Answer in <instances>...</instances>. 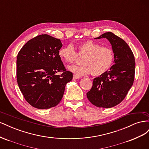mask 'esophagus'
Wrapping results in <instances>:
<instances>
[{
  "mask_svg": "<svg viewBox=\"0 0 149 149\" xmlns=\"http://www.w3.org/2000/svg\"><path fill=\"white\" fill-rule=\"evenodd\" d=\"M79 78H80L79 76H76V75H73V79H79Z\"/></svg>",
  "mask_w": 149,
  "mask_h": 149,
  "instance_id": "1",
  "label": "esophagus"
}]
</instances>
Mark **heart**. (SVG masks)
I'll list each match as a JSON object with an SVG mask.
<instances>
[{"mask_svg":"<svg viewBox=\"0 0 149 149\" xmlns=\"http://www.w3.org/2000/svg\"><path fill=\"white\" fill-rule=\"evenodd\" d=\"M78 54L82 58L83 65L68 66V70L78 76L92 73L94 76L101 75L109 70L114 61V53L109 47L88 40L78 46ZM58 55L62 60L73 63L78 58L77 53L71 44L61 48Z\"/></svg>","mask_w":149,"mask_h":149,"instance_id":"obj_1","label":"heart"}]
</instances>
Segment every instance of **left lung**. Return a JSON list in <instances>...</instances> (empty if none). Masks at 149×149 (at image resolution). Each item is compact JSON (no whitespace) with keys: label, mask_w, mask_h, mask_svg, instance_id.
Here are the masks:
<instances>
[{"label":"left lung","mask_w":149,"mask_h":149,"mask_svg":"<svg viewBox=\"0 0 149 149\" xmlns=\"http://www.w3.org/2000/svg\"><path fill=\"white\" fill-rule=\"evenodd\" d=\"M102 38L111 44L114 65L93 79V86L86 96L95 106L110 108L123 101L132 86L136 63L132 50L124 40L112 32L103 33L95 39Z\"/></svg>","instance_id":"left-lung-1"}]
</instances>
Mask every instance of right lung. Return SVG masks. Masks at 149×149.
<instances>
[{"mask_svg":"<svg viewBox=\"0 0 149 149\" xmlns=\"http://www.w3.org/2000/svg\"><path fill=\"white\" fill-rule=\"evenodd\" d=\"M60 39L40 35L26 42L17 58V80L20 91L31 106L40 109L56 106L66 84L73 79L58 55ZM61 72V75H56Z\"/></svg>","mask_w":149,"mask_h":149,"instance_id":"add662e5","label":"right lung"}]
</instances>
